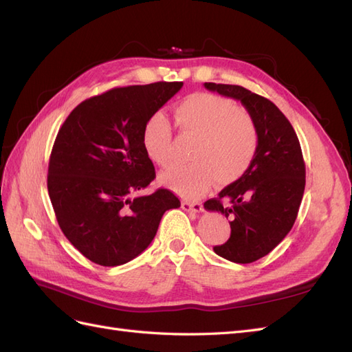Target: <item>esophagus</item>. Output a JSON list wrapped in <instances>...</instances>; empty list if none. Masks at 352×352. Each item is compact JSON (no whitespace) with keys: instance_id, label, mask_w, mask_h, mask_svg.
Listing matches in <instances>:
<instances>
[{"instance_id":"34e87169","label":"esophagus","mask_w":352,"mask_h":352,"mask_svg":"<svg viewBox=\"0 0 352 352\" xmlns=\"http://www.w3.org/2000/svg\"><path fill=\"white\" fill-rule=\"evenodd\" d=\"M182 208H184L185 211H194V212H201V211H202V204H201V202L182 201Z\"/></svg>"}]
</instances>
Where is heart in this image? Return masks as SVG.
<instances>
[{
  "mask_svg": "<svg viewBox=\"0 0 352 352\" xmlns=\"http://www.w3.org/2000/svg\"><path fill=\"white\" fill-rule=\"evenodd\" d=\"M182 133L195 136L192 163L175 164L160 175L167 188L184 197H197L212 179L220 185L235 182L250 168L257 153L258 132L250 113L230 100L212 94H194L175 109ZM144 151L153 163L166 166L172 150V127L166 116L154 113L142 129Z\"/></svg>",
  "mask_w": 352,
  "mask_h": 352,
  "instance_id": "obj_1",
  "label": "heart"
}]
</instances>
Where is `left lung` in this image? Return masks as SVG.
Instances as JSON below:
<instances>
[{"label":"left lung","instance_id":"left-lung-1","mask_svg":"<svg viewBox=\"0 0 352 352\" xmlns=\"http://www.w3.org/2000/svg\"><path fill=\"white\" fill-rule=\"evenodd\" d=\"M208 91L241 101L257 126L258 146L250 168L204 208L230 219V238L212 250L247 264L267 255L292 229L305 188V164L292 124L276 105L238 85L206 82Z\"/></svg>","mask_w":352,"mask_h":352}]
</instances>
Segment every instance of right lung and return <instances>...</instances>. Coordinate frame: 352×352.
<instances>
[{
	"label": "right lung",
	"mask_w": 352,
	"mask_h": 352,
	"mask_svg": "<svg viewBox=\"0 0 352 352\" xmlns=\"http://www.w3.org/2000/svg\"><path fill=\"white\" fill-rule=\"evenodd\" d=\"M184 82L113 88L80 102L63 123L48 164V194L58 226L95 264L114 267L138 257L160 220L180 207L168 189L140 195L155 179L142 129Z\"/></svg>",
	"instance_id": "1"
}]
</instances>
